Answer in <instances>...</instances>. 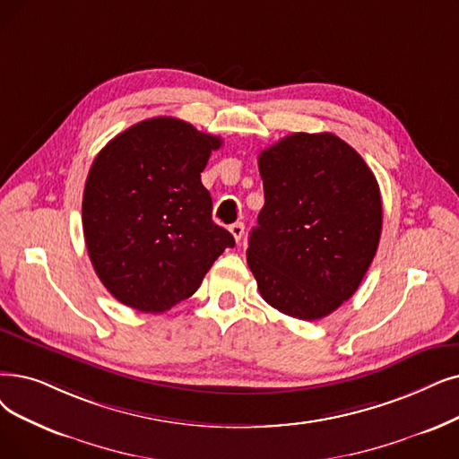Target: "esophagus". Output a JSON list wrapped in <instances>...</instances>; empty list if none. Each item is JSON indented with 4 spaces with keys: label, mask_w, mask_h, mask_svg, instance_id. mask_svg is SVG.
Instances as JSON below:
<instances>
[{
    "label": "esophagus",
    "mask_w": 459,
    "mask_h": 459,
    "mask_svg": "<svg viewBox=\"0 0 459 459\" xmlns=\"http://www.w3.org/2000/svg\"><path fill=\"white\" fill-rule=\"evenodd\" d=\"M229 230H230V234L234 236V240L240 242L242 236H244V223H234V225L229 227Z\"/></svg>",
    "instance_id": "obj_1"
}]
</instances>
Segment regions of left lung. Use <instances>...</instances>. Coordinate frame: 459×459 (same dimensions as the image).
<instances>
[{
	"label": "left lung",
	"instance_id": "8db88e82",
	"mask_svg": "<svg viewBox=\"0 0 459 459\" xmlns=\"http://www.w3.org/2000/svg\"><path fill=\"white\" fill-rule=\"evenodd\" d=\"M264 206L247 264L264 300L316 321L360 287L383 229L381 191L354 148L332 133H294L258 155Z\"/></svg>",
	"mask_w": 459,
	"mask_h": 459
}]
</instances>
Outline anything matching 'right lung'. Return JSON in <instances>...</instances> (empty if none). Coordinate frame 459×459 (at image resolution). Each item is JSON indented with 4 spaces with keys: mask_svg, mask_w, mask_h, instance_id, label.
<instances>
[{
    "mask_svg": "<svg viewBox=\"0 0 459 459\" xmlns=\"http://www.w3.org/2000/svg\"><path fill=\"white\" fill-rule=\"evenodd\" d=\"M219 136L176 117H152L126 129L90 169L82 227L95 273L117 302L163 313L193 296L227 247L201 182Z\"/></svg>",
    "mask_w": 459,
    "mask_h": 459,
    "instance_id": "1",
    "label": "right lung"
}]
</instances>
